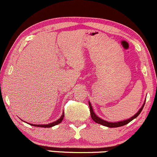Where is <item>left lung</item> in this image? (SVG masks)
<instances>
[{
	"instance_id": "8db88e82",
	"label": "left lung",
	"mask_w": 157,
	"mask_h": 157,
	"mask_svg": "<svg viewBox=\"0 0 157 157\" xmlns=\"http://www.w3.org/2000/svg\"><path fill=\"white\" fill-rule=\"evenodd\" d=\"M144 105L145 104L143 105V106L140 108V109L139 110V111L137 112V114H135L133 117H132L131 118L128 119V120H126V121H120V122H116V123H111V122H107V121H104V120H102L100 117H98V116L95 115V112H93V108H92V106H91V104L89 102V106H90V115H91V117L92 119L94 121H95V123H98V124H101V125H103V126H107V127H109V128H116V127H120V126H125V125L128 124V123H130L131 121H132V120H134V118H136V117H137L138 115L140 114V112H142V110H143V107H144Z\"/></svg>"
}]
</instances>
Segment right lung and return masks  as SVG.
<instances>
[{
  "label": "right lung",
  "mask_w": 157,
  "mask_h": 157,
  "mask_svg": "<svg viewBox=\"0 0 157 157\" xmlns=\"http://www.w3.org/2000/svg\"><path fill=\"white\" fill-rule=\"evenodd\" d=\"M64 113H63V114H62V115L61 116V117H60L59 119H58L56 121H55V122L49 123V124H46V125L30 124V125H31V126H37V127H43V128H50V127H52L53 126H56V125L59 124V123H60L62 121V120L64 119Z\"/></svg>",
  "instance_id": "right-lung-1"
}]
</instances>
